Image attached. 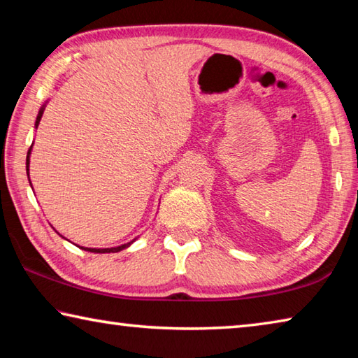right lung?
I'll use <instances>...</instances> for the list:
<instances>
[{
	"label": "right lung",
	"mask_w": 358,
	"mask_h": 358,
	"mask_svg": "<svg viewBox=\"0 0 358 358\" xmlns=\"http://www.w3.org/2000/svg\"><path fill=\"white\" fill-rule=\"evenodd\" d=\"M44 110H45V106H42L41 107V110H39V113H38V118H36V128H38L39 126V121H41V118H42V113H44ZM31 148H33V145L31 147H29V150H28V155H27V173H28V180H29V155H31ZM132 243V241H129V243H126V245H121V246H117V248H82V250H85V251H90V252H99V254H104V252H118V251H121V250H124V248H128L129 245Z\"/></svg>",
	"instance_id": "obj_1"
}]
</instances>
